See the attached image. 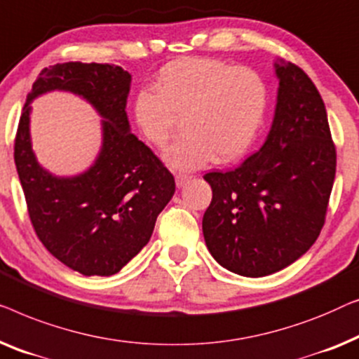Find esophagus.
<instances>
[{
  "label": "esophagus",
  "mask_w": 359,
  "mask_h": 359,
  "mask_svg": "<svg viewBox=\"0 0 359 359\" xmlns=\"http://www.w3.org/2000/svg\"><path fill=\"white\" fill-rule=\"evenodd\" d=\"M190 179V175H187V174H175V185L179 187H184L185 185V182Z\"/></svg>",
  "instance_id": "esophagus-1"
}]
</instances>
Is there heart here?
Segmentation results:
<instances>
[{"label":"heart","mask_w":359,"mask_h":359,"mask_svg":"<svg viewBox=\"0 0 359 359\" xmlns=\"http://www.w3.org/2000/svg\"><path fill=\"white\" fill-rule=\"evenodd\" d=\"M266 105L269 88L255 69L194 57L159 69L154 90L135 95L133 118L141 136L163 148L182 117L185 135L165 151L164 161L174 169H196L213 158H241L264 123Z\"/></svg>","instance_id":"heart-1"}]
</instances>
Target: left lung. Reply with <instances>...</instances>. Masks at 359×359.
Returning a JSON list of instances; mask_svg holds the SVG:
<instances>
[{
    "label": "left lung",
    "mask_w": 359,
    "mask_h": 359,
    "mask_svg": "<svg viewBox=\"0 0 359 359\" xmlns=\"http://www.w3.org/2000/svg\"><path fill=\"white\" fill-rule=\"evenodd\" d=\"M273 122L262 148L229 172H210L203 236L221 266L259 278L306 254L325 221L337 169L319 90L299 67L275 60Z\"/></svg>",
    "instance_id": "left-lung-1"
}]
</instances>
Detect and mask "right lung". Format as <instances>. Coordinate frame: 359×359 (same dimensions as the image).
<instances>
[{
	"label": "right lung",
	"instance_id": "right-lung-1",
	"mask_svg": "<svg viewBox=\"0 0 359 359\" xmlns=\"http://www.w3.org/2000/svg\"><path fill=\"white\" fill-rule=\"evenodd\" d=\"M130 84L115 65L58 63L35 79L19 120L14 161L34 229L55 259L84 276L118 273L148 244L175 191L174 175L131 133ZM53 90L78 95L103 118L100 153L74 176L50 173L32 149L29 104Z\"/></svg>",
	"mask_w": 359,
	"mask_h": 359
}]
</instances>
